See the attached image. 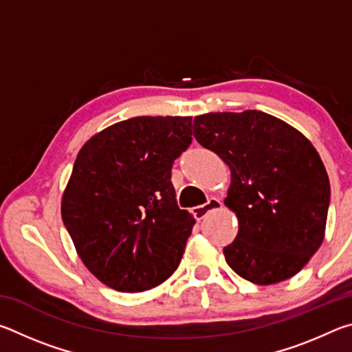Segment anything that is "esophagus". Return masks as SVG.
I'll return each instance as SVG.
<instances>
[{"mask_svg": "<svg viewBox=\"0 0 352 352\" xmlns=\"http://www.w3.org/2000/svg\"><path fill=\"white\" fill-rule=\"evenodd\" d=\"M220 208H222V201H220L219 199H214V197H211L210 200L206 201L205 205H199V206H195L192 212H194L195 219L200 220V219H204L208 212L216 211V210H220Z\"/></svg>", "mask_w": 352, "mask_h": 352, "instance_id": "esophagus-1", "label": "esophagus"}]
</instances>
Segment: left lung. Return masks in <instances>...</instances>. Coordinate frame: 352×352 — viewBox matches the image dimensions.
<instances>
[{
  "instance_id": "left-lung-1",
  "label": "left lung",
  "mask_w": 352,
  "mask_h": 352,
  "mask_svg": "<svg viewBox=\"0 0 352 352\" xmlns=\"http://www.w3.org/2000/svg\"><path fill=\"white\" fill-rule=\"evenodd\" d=\"M194 136L230 166L225 205L239 220L223 248L231 269L259 285L296 275L324 239L331 186L312 142L258 110L194 118Z\"/></svg>"
}]
</instances>
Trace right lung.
<instances>
[{"label": "right lung", "instance_id": "obj_1", "mask_svg": "<svg viewBox=\"0 0 352 352\" xmlns=\"http://www.w3.org/2000/svg\"><path fill=\"white\" fill-rule=\"evenodd\" d=\"M190 116H138L77 153L62 219L83 264L118 292H144L177 270L195 219L177 205L170 169L192 141Z\"/></svg>", "mask_w": 352, "mask_h": 352}]
</instances>
